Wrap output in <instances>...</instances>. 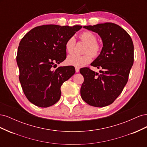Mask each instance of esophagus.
Returning <instances> with one entry per match:
<instances>
[{"label":"esophagus","mask_w":147,"mask_h":147,"mask_svg":"<svg viewBox=\"0 0 147 147\" xmlns=\"http://www.w3.org/2000/svg\"><path fill=\"white\" fill-rule=\"evenodd\" d=\"M79 70H80V69L78 67H75V71H76L77 73L79 72Z\"/></svg>","instance_id":"34e87169"}]
</instances>
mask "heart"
<instances>
[{"mask_svg":"<svg viewBox=\"0 0 147 147\" xmlns=\"http://www.w3.org/2000/svg\"><path fill=\"white\" fill-rule=\"evenodd\" d=\"M79 38L81 40L87 43L85 51H84L86 54L83 55L72 54L69 55L66 59L67 64L74 66L75 67H81L90 63L92 60L93 56H98L101 51V46L98 42H97V36L91 31H84L80 34ZM75 44H76V41L74 37H69L65 43V49L66 51L69 53L73 52Z\"/></svg>","mask_w":147,"mask_h":147,"instance_id":"1","label":"heart"}]
</instances>
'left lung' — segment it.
Masks as SVG:
<instances>
[{"instance_id":"left-lung-1","label":"left lung","mask_w":147,"mask_h":147,"mask_svg":"<svg viewBox=\"0 0 147 147\" xmlns=\"http://www.w3.org/2000/svg\"><path fill=\"white\" fill-rule=\"evenodd\" d=\"M83 28L102 38L100 54L91 65L102 70L99 74L88 67L80 69L84 77L80 94L88 104L103 107L113 103L127 82L134 63V45L129 34L116 24L105 23Z\"/></svg>"}]
</instances>
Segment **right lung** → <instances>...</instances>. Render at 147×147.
Wrapping results in <instances>:
<instances>
[{"label": "right lung", "mask_w": 147, "mask_h": 147, "mask_svg": "<svg viewBox=\"0 0 147 147\" xmlns=\"http://www.w3.org/2000/svg\"><path fill=\"white\" fill-rule=\"evenodd\" d=\"M82 28L55 24L37 26L22 38L16 62L24 94L31 103L48 107L60 99L61 87L75 72L72 65L53 67L66 58L65 43Z\"/></svg>", "instance_id": "add662e5"}]
</instances>
